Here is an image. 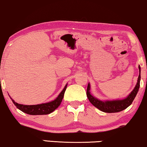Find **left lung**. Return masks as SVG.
I'll return each mask as SVG.
<instances>
[{
    "mask_svg": "<svg viewBox=\"0 0 147 147\" xmlns=\"http://www.w3.org/2000/svg\"><path fill=\"white\" fill-rule=\"evenodd\" d=\"M139 76L137 80L136 84L134 88L127 96L122 99H116V100H102L96 98L90 93V84L88 83L87 87L86 94L89 101L94 105L95 107L98 109L105 113H117L123 111L132 104L134 99L136 97L140 88V66H138Z\"/></svg>",
    "mask_w": 147,
    "mask_h": 147,
    "instance_id": "left-lung-1",
    "label": "left lung"
}]
</instances>
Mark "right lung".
<instances>
[{
    "mask_svg": "<svg viewBox=\"0 0 147 147\" xmlns=\"http://www.w3.org/2000/svg\"><path fill=\"white\" fill-rule=\"evenodd\" d=\"M67 84L65 86L64 88L63 89V90L59 93V94L58 95V96L55 100L48 102H45V103L26 105L19 104L18 102H15L11 96L9 97L12 100L13 104L16 106V107L19 109L20 111L24 112V113L33 115H47V114H49L54 111L60 105L61 102H62L63 98L65 92L67 88Z\"/></svg>",
    "mask_w": 147,
    "mask_h": 147,
    "instance_id": "1",
    "label": "right lung"
}]
</instances>
